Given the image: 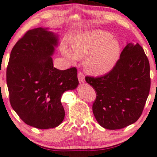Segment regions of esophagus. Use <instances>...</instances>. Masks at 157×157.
<instances>
[{
    "label": "esophagus",
    "mask_w": 157,
    "mask_h": 157,
    "mask_svg": "<svg viewBox=\"0 0 157 157\" xmlns=\"http://www.w3.org/2000/svg\"><path fill=\"white\" fill-rule=\"evenodd\" d=\"M78 78L80 83H83L85 81V76L83 73H81V71H78Z\"/></svg>",
    "instance_id": "obj_1"
}]
</instances>
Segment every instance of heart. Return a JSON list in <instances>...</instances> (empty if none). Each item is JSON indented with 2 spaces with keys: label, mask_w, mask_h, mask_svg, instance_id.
I'll return each instance as SVG.
<instances>
[{
  "label": "heart",
  "mask_w": 157,
  "mask_h": 157,
  "mask_svg": "<svg viewBox=\"0 0 157 157\" xmlns=\"http://www.w3.org/2000/svg\"><path fill=\"white\" fill-rule=\"evenodd\" d=\"M71 49L63 45L62 53L70 62L85 58L84 69L93 76H103L114 69L121 55V44L108 32L94 29L76 34Z\"/></svg>",
  "instance_id": "obj_1"
}]
</instances>
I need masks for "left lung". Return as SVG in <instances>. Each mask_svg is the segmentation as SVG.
<instances>
[{
    "mask_svg": "<svg viewBox=\"0 0 157 157\" xmlns=\"http://www.w3.org/2000/svg\"><path fill=\"white\" fill-rule=\"evenodd\" d=\"M149 72L144 49L138 43L130 42L110 72L95 78L86 76V82L96 92L93 113L100 125L119 129L139 119L150 90Z\"/></svg>",
    "mask_w": 157,
    "mask_h": 157,
    "instance_id": "1",
    "label": "left lung"
}]
</instances>
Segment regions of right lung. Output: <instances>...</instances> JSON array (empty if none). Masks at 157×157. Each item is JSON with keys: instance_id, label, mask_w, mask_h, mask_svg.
<instances>
[{"instance_id": "right-lung-1", "label": "right lung", "mask_w": 157, "mask_h": 157, "mask_svg": "<svg viewBox=\"0 0 157 157\" xmlns=\"http://www.w3.org/2000/svg\"><path fill=\"white\" fill-rule=\"evenodd\" d=\"M58 40V35L47 28L28 30L13 47L7 67L11 106L25 123L38 129L62 123L65 116L62 95L78 84L76 68L54 67L51 56Z\"/></svg>"}]
</instances>
